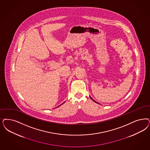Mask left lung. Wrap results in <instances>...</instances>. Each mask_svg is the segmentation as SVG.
Wrapping results in <instances>:
<instances>
[{
  "label": "left lung",
  "mask_w": 150,
  "mask_h": 150,
  "mask_svg": "<svg viewBox=\"0 0 150 150\" xmlns=\"http://www.w3.org/2000/svg\"><path fill=\"white\" fill-rule=\"evenodd\" d=\"M90 98H91V99H92V100H93V101H94V102H95V103H97V102H96V101H95V100H93V98H91V96H90Z\"/></svg>",
  "instance_id": "1"
}]
</instances>
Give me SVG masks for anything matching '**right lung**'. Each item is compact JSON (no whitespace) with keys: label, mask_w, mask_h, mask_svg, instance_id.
I'll return each mask as SVG.
<instances>
[{"label":"right lung","mask_w":150,"mask_h":150,"mask_svg":"<svg viewBox=\"0 0 150 150\" xmlns=\"http://www.w3.org/2000/svg\"><path fill=\"white\" fill-rule=\"evenodd\" d=\"M62 104H63V103H62ZM62 104H61V105H62ZM60 105H59V106H60ZM59 106H58V107H59Z\"/></svg>","instance_id":"right-lung-1"}]
</instances>
